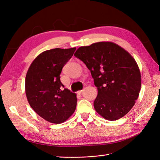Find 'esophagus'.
<instances>
[{
	"label": "esophagus",
	"mask_w": 160,
	"mask_h": 160,
	"mask_svg": "<svg viewBox=\"0 0 160 160\" xmlns=\"http://www.w3.org/2000/svg\"><path fill=\"white\" fill-rule=\"evenodd\" d=\"M83 91H84V90H80V91H78L77 92H78V94H81L82 92H83Z\"/></svg>",
	"instance_id": "1"
}]
</instances>
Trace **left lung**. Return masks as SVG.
<instances>
[{
	"label": "left lung",
	"instance_id": "8db88e82",
	"mask_svg": "<svg viewBox=\"0 0 160 160\" xmlns=\"http://www.w3.org/2000/svg\"><path fill=\"white\" fill-rule=\"evenodd\" d=\"M74 56L86 65L94 79L98 91L94 101L96 112L108 121L128 114L141 87L140 72L132 56L110 42L80 47Z\"/></svg>",
	"mask_w": 160,
	"mask_h": 160
}]
</instances>
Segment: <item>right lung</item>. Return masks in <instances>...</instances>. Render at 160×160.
<instances>
[{
    "instance_id": "add662e5",
    "label": "right lung",
    "mask_w": 160,
    "mask_h": 160,
    "mask_svg": "<svg viewBox=\"0 0 160 160\" xmlns=\"http://www.w3.org/2000/svg\"><path fill=\"white\" fill-rule=\"evenodd\" d=\"M76 48H54L39 54L30 65L25 92L30 106L43 119L59 124L72 116L77 104L76 94L64 88L60 80L62 69Z\"/></svg>"
}]
</instances>
